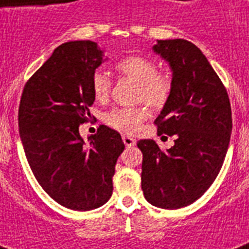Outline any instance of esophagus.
<instances>
[{"label": "esophagus", "mask_w": 249, "mask_h": 249, "mask_svg": "<svg viewBox=\"0 0 249 249\" xmlns=\"http://www.w3.org/2000/svg\"><path fill=\"white\" fill-rule=\"evenodd\" d=\"M123 142H124L126 147H132V146L136 144V140L130 136H123Z\"/></svg>", "instance_id": "obj_1"}]
</instances>
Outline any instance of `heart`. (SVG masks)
<instances>
[{"instance_id": "b5f03b06", "label": "heart", "mask_w": 249, "mask_h": 249, "mask_svg": "<svg viewBox=\"0 0 249 249\" xmlns=\"http://www.w3.org/2000/svg\"><path fill=\"white\" fill-rule=\"evenodd\" d=\"M116 71L121 76L137 84L136 101L142 102L154 109L163 108L168 103L173 81L165 72L158 71L154 60L142 55H129L116 63ZM91 90L98 102H106L111 94V81L103 71H95L91 76ZM147 109L142 106L119 107L106 115V123L124 133H134L141 123L147 119Z\"/></svg>"}]
</instances>
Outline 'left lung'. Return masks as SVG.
<instances>
[{
  "label": "left lung",
  "instance_id": "1",
  "mask_svg": "<svg viewBox=\"0 0 249 249\" xmlns=\"http://www.w3.org/2000/svg\"><path fill=\"white\" fill-rule=\"evenodd\" d=\"M152 50L169 63L173 81L155 120L158 134L176 140L165 152L154 140L138 141L141 185L150 204L178 209L197 200L220 173L231 136V107L224 84L193 42L158 40Z\"/></svg>",
  "mask_w": 249,
  "mask_h": 249
}]
</instances>
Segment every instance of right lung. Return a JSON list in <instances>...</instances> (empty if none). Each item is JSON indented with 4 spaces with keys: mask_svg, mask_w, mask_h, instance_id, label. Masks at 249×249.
Here are the masks:
<instances>
[{
    "mask_svg": "<svg viewBox=\"0 0 249 249\" xmlns=\"http://www.w3.org/2000/svg\"><path fill=\"white\" fill-rule=\"evenodd\" d=\"M105 62L93 41H70L27 81L19 105V133L37 182L49 196L72 211H91L108 201L124 142L101 125L80 136L94 103L91 76Z\"/></svg>",
    "mask_w": 249,
    "mask_h": 249,
    "instance_id": "1",
    "label": "right lung"
}]
</instances>
